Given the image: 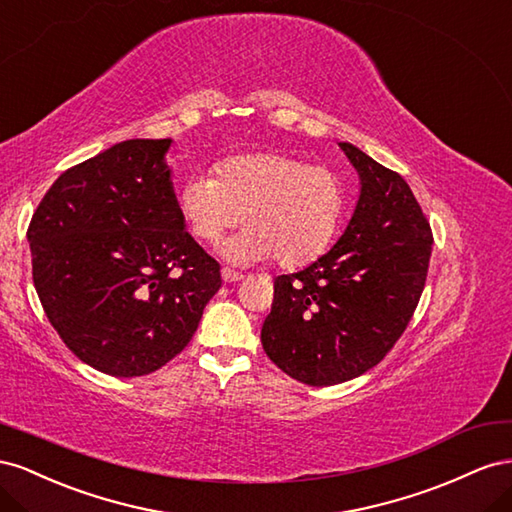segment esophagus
Masks as SVG:
<instances>
[{"mask_svg": "<svg viewBox=\"0 0 512 512\" xmlns=\"http://www.w3.org/2000/svg\"><path fill=\"white\" fill-rule=\"evenodd\" d=\"M221 276H223L225 283H236V281H242V279H244L242 272H236V270H231V268H223V270H221Z\"/></svg>", "mask_w": 512, "mask_h": 512, "instance_id": "esophagus-1", "label": "esophagus"}]
</instances>
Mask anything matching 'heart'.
Returning <instances> with one entry per match:
<instances>
[{"instance_id": "1", "label": "heart", "mask_w": 512, "mask_h": 512, "mask_svg": "<svg viewBox=\"0 0 512 512\" xmlns=\"http://www.w3.org/2000/svg\"><path fill=\"white\" fill-rule=\"evenodd\" d=\"M178 212L201 242L246 227L218 251L233 264L276 257L285 268L311 264L330 244L343 212L341 178L328 167L279 154L231 156L212 175H191L178 188Z\"/></svg>"}]
</instances>
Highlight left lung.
Listing matches in <instances>:
<instances>
[{"label":"left lung","mask_w":512,"mask_h":512,"mask_svg":"<svg viewBox=\"0 0 512 512\" xmlns=\"http://www.w3.org/2000/svg\"><path fill=\"white\" fill-rule=\"evenodd\" d=\"M339 148L360 178L352 218L326 255L274 279L261 328L268 358L309 386H334L382 360L425 289L431 227L412 188L356 145Z\"/></svg>","instance_id":"8db88e82"}]
</instances>
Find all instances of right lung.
Instances as JSON below:
<instances>
[{
    "mask_svg": "<svg viewBox=\"0 0 512 512\" xmlns=\"http://www.w3.org/2000/svg\"><path fill=\"white\" fill-rule=\"evenodd\" d=\"M173 139H128L64 171L27 229L51 326L85 364L148 375L193 339L221 266L178 212Z\"/></svg>",
    "mask_w": 512,
    "mask_h": 512,
    "instance_id": "obj_1",
    "label": "right lung"
}]
</instances>
